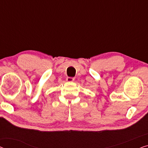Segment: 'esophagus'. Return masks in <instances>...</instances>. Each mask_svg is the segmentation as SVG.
Returning <instances> with one entry per match:
<instances>
[{"label": "esophagus", "instance_id": "obj_1", "mask_svg": "<svg viewBox=\"0 0 148 148\" xmlns=\"http://www.w3.org/2000/svg\"><path fill=\"white\" fill-rule=\"evenodd\" d=\"M74 80V78H72V77H67L66 81L67 82H72Z\"/></svg>", "mask_w": 148, "mask_h": 148}]
</instances>
